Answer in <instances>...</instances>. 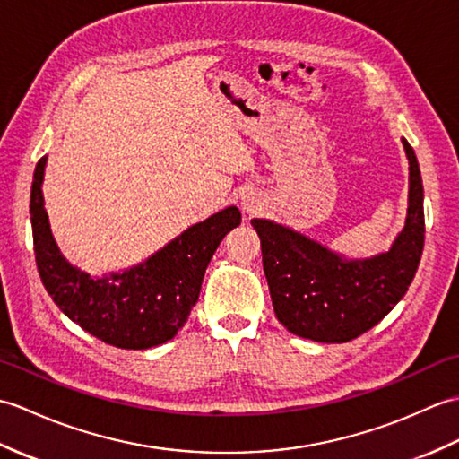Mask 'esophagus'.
I'll return each mask as SVG.
<instances>
[{
  "instance_id": "34e87169",
  "label": "esophagus",
  "mask_w": 459,
  "mask_h": 459,
  "mask_svg": "<svg viewBox=\"0 0 459 459\" xmlns=\"http://www.w3.org/2000/svg\"><path fill=\"white\" fill-rule=\"evenodd\" d=\"M241 208L247 216H255V213H259L264 208V200L259 195H255V192H249V195L243 196Z\"/></svg>"
}]
</instances>
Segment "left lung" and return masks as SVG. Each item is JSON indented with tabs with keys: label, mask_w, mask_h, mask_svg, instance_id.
Listing matches in <instances>:
<instances>
[{
	"label": "left lung",
	"mask_w": 459,
	"mask_h": 459,
	"mask_svg": "<svg viewBox=\"0 0 459 459\" xmlns=\"http://www.w3.org/2000/svg\"><path fill=\"white\" fill-rule=\"evenodd\" d=\"M409 159V212L393 247L371 259H343L299 231L251 220L261 239L263 269L279 322L300 338L351 342L371 330L399 302L424 249V188L414 149Z\"/></svg>",
	"instance_id": "1"
}]
</instances>
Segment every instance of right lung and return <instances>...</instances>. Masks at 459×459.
<instances>
[{
    "instance_id": "right-lung-1",
    "label": "right lung",
    "mask_w": 459,
    "mask_h": 459,
    "mask_svg": "<svg viewBox=\"0 0 459 459\" xmlns=\"http://www.w3.org/2000/svg\"><path fill=\"white\" fill-rule=\"evenodd\" d=\"M45 165L47 157L35 167L30 223L37 269L50 299L80 328L121 350H149L175 338L200 297L213 251L241 223L239 210L230 206L195 223L134 269L91 279L60 255L50 233L40 190Z\"/></svg>"
}]
</instances>
